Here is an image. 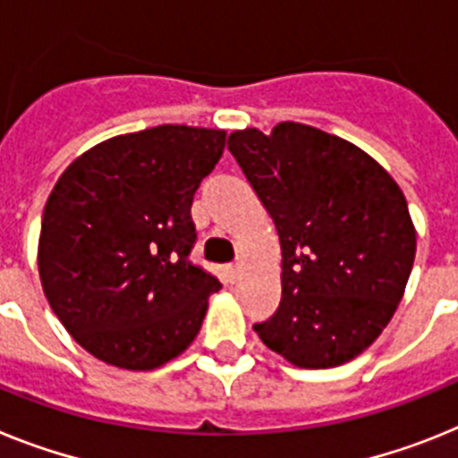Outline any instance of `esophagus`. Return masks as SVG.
<instances>
[{
	"mask_svg": "<svg viewBox=\"0 0 458 458\" xmlns=\"http://www.w3.org/2000/svg\"><path fill=\"white\" fill-rule=\"evenodd\" d=\"M228 276H230V281H237V278L242 276V265H240V262H234V265H230V267H228Z\"/></svg>",
	"mask_w": 458,
	"mask_h": 458,
	"instance_id": "1",
	"label": "esophagus"
}]
</instances>
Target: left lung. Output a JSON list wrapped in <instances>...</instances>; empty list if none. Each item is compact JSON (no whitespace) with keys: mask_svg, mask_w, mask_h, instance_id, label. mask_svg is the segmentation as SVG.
<instances>
[{"mask_svg":"<svg viewBox=\"0 0 458 458\" xmlns=\"http://www.w3.org/2000/svg\"><path fill=\"white\" fill-rule=\"evenodd\" d=\"M228 149L281 242V301L253 329L295 367L355 360L411 276L417 234L403 191L360 147L295 122L234 131Z\"/></svg>","mask_w":458,"mask_h":458,"instance_id":"obj_1","label":"left lung"}]
</instances>
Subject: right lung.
Instances as JSON below:
<instances>
[{
    "label": "right lung",
    "mask_w": 458,
    "mask_h": 458,
    "mask_svg": "<svg viewBox=\"0 0 458 458\" xmlns=\"http://www.w3.org/2000/svg\"><path fill=\"white\" fill-rule=\"evenodd\" d=\"M225 131L163 124L75 158L47 198L38 274L66 332L97 360L152 371L196 339L218 278L189 260L191 205Z\"/></svg>",
    "instance_id": "obj_1"
}]
</instances>
